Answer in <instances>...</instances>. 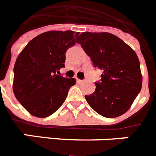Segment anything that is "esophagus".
<instances>
[{"label": "esophagus", "mask_w": 156, "mask_h": 156, "mask_svg": "<svg viewBox=\"0 0 156 156\" xmlns=\"http://www.w3.org/2000/svg\"><path fill=\"white\" fill-rule=\"evenodd\" d=\"M76 81H77V82H78V83H81V82H83V80L78 79V78H76Z\"/></svg>", "instance_id": "esophagus-1"}]
</instances>
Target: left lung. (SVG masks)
Masks as SVG:
<instances>
[{
	"label": "left lung",
	"mask_w": 156,
	"mask_h": 156,
	"mask_svg": "<svg viewBox=\"0 0 156 156\" xmlns=\"http://www.w3.org/2000/svg\"><path fill=\"white\" fill-rule=\"evenodd\" d=\"M77 43L90 57L94 68L102 71L101 80L95 82V92L85 95L87 102L102 116H121L141 89L142 76L136 53L109 33H82Z\"/></svg>",
	"instance_id": "1"
}]
</instances>
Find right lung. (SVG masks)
I'll return each mask as SVG.
<instances>
[{
	"mask_svg": "<svg viewBox=\"0 0 156 156\" xmlns=\"http://www.w3.org/2000/svg\"><path fill=\"white\" fill-rule=\"evenodd\" d=\"M73 31L39 35L23 49L14 67L13 91L23 107L37 117H47L65 101L75 78L59 75L66 52L76 43ZM58 75H57V74Z\"/></svg>",
	"mask_w": 156,
	"mask_h": 156,
	"instance_id": "add662e5",
	"label": "right lung"
}]
</instances>
